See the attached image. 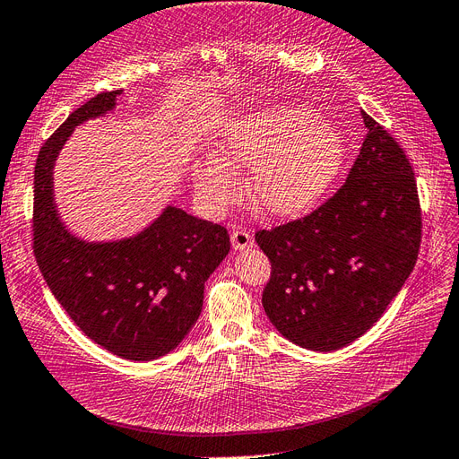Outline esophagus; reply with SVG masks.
I'll list each match as a JSON object with an SVG mask.
<instances>
[{
	"instance_id": "34e87169",
	"label": "esophagus",
	"mask_w": 459,
	"mask_h": 459,
	"mask_svg": "<svg viewBox=\"0 0 459 459\" xmlns=\"http://www.w3.org/2000/svg\"><path fill=\"white\" fill-rule=\"evenodd\" d=\"M231 245L235 251H247L253 247V235L247 230H233L231 231Z\"/></svg>"
}]
</instances>
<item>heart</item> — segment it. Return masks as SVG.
I'll list each match as a JSON object with an SVG mask.
<instances>
[{
    "label": "heart",
    "instance_id": "heart-1",
    "mask_svg": "<svg viewBox=\"0 0 459 459\" xmlns=\"http://www.w3.org/2000/svg\"><path fill=\"white\" fill-rule=\"evenodd\" d=\"M342 159L344 143L335 128L302 107H273L228 124L221 152L197 162L193 178L203 203L221 211L239 195L235 164L253 166V201L272 216H297L322 201Z\"/></svg>",
    "mask_w": 459,
    "mask_h": 459
}]
</instances>
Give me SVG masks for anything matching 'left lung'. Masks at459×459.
Returning a JSON list of instances; mask_svg holds the SVG:
<instances>
[{
    "label": "left lung",
    "instance_id": "obj_1",
    "mask_svg": "<svg viewBox=\"0 0 459 459\" xmlns=\"http://www.w3.org/2000/svg\"><path fill=\"white\" fill-rule=\"evenodd\" d=\"M368 135L346 182L304 218L256 231L272 273L262 307L302 349L331 352L362 337L411 273L421 206L398 142L362 110Z\"/></svg>",
    "mask_w": 459,
    "mask_h": 459
}]
</instances>
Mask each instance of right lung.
<instances>
[{"instance_id": "1", "label": "right lung", "mask_w": 459, "mask_h": 459, "mask_svg": "<svg viewBox=\"0 0 459 459\" xmlns=\"http://www.w3.org/2000/svg\"><path fill=\"white\" fill-rule=\"evenodd\" d=\"M120 93H97L41 145L32 247L48 287L80 331L108 352L145 362L174 351L197 322L204 281L230 253V235L176 206L115 243H86L65 230L53 203V162L74 126L105 115Z\"/></svg>"}]
</instances>
